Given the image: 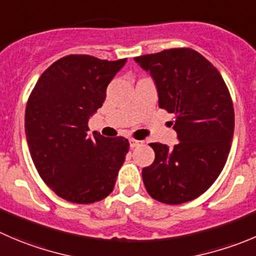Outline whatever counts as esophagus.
<instances>
[{
  "mask_svg": "<svg viewBox=\"0 0 256 256\" xmlns=\"http://www.w3.org/2000/svg\"><path fill=\"white\" fill-rule=\"evenodd\" d=\"M130 148H138V146L142 145V141H138V140H134V138H130Z\"/></svg>",
  "mask_w": 256,
  "mask_h": 256,
  "instance_id": "1",
  "label": "esophagus"
}]
</instances>
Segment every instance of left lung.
<instances>
[{"instance_id":"left-lung-1","label":"left lung","mask_w":256,"mask_h":256,"mask_svg":"<svg viewBox=\"0 0 256 256\" xmlns=\"http://www.w3.org/2000/svg\"><path fill=\"white\" fill-rule=\"evenodd\" d=\"M150 72L158 108L175 115L178 144L151 142L155 160L142 168L148 195L164 204L196 199L224 168L234 135V106L216 68L191 48L135 57Z\"/></svg>"}]
</instances>
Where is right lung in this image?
<instances>
[{
  "label": "right lung",
  "mask_w": 256,
  "mask_h": 256,
  "mask_svg": "<svg viewBox=\"0 0 256 256\" xmlns=\"http://www.w3.org/2000/svg\"><path fill=\"white\" fill-rule=\"evenodd\" d=\"M125 64L126 58L68 54L42 74L27 101L24 132L32 161L46 185L68 202L92 204L114 190L130 144L96 131L90 136L88 124Z\"/></svg>",
  "instance_id": "right-lung-1"
}]
</instances>
